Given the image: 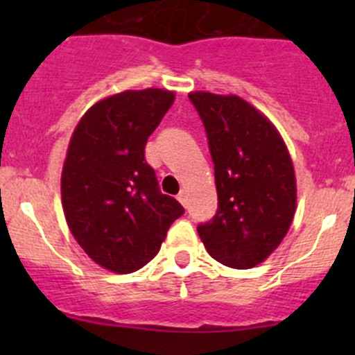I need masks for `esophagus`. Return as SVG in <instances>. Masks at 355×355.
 I'll list each match as a JSON object with an SVG mask.
<instances>
[{
    "label": "esophagus",
    "instance_id": "34e87169",
    "mask_svg": "<svg viewBox=\"0 0 355 355\" xmlns=\"http://www.w3.org/2000/svg\"><path fill=\"white\" fill-rule=\"evenodd\" d=\"M177 199L180 200L182 206H187V194H185V191H180V192H178Z\"/></svg>",
    "mask_w": 355,
    "mask_h": 355
}]
</instances>
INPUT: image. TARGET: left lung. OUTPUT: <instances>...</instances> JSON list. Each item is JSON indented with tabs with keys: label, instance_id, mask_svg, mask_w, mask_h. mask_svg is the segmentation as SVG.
I'll return each mask as SVG.
<instances>
[{
	"label": "left lung",
	"instance_id": "8db88e82",
	"mask_svg": "<svg viewBox=\"0 0 355 355\" xmlns=\"http://www.w3.org/2000/svg\"><path fill=\"white\" fill-rule=\"evenodd\" d=\"M214 163L216 214L198 227L209 256L249 270L287 235L297 187L293 164L275 125L239 96L191 92Z\"/></svg>",
	"mask_w": 355,
	"mask_h": 355
}]
</instances>
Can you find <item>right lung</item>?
<instances>
[{"instance_id": "add662e5", "label": "right lung", "mask_w": 355, "mask_h": 355, "mask_svg": "<svg viewBox=\"0 0 355 355\" xmlns=\"http://www.w3.org/2000/svg\"><path fill=\"white\" fill-rule=\"evenodd\" d=\"M173 99L163 89L110 96L89 108L71 134L62 171L68 228L85 254L113 273L146 266L185 211L161 194L144 157Z\"/></svg>"}]
</instances>
